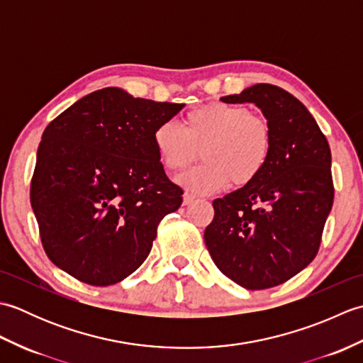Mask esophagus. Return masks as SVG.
<instances>
[{"label":"esophagus","mask_w":363,"mask_h":363,"mask_svg":"<svg viewBox=\"0 0 363 363\" xmlns=\"http://www.w3.org/2000/svg\"><path fill=\"white\" fill-rule=\"evenodd\" d=\"M195 201V196L191 195V194H184V198H182V203H184V206H189V204H191Z\"/></svg>","instance_id":"esophagus-1"}]
</instances>
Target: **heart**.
<instances>
[{
    "mask_svg": "<svg viewBox=\"0 0 363 363\" xmlns=\"http://www.w3.org/2000/svg\"><path fill=\"white\" fill-rule=\"evenodd\" d=\"M157 156L168 172L190 167L201 151L203 164L179 177L191 194L206 195L256 181L268 164L273 148V129L260 113L246 106L209 103L186 113L182 128L173 121L160 123L152 133Z\"/></svg>",
    "mask_w": 363,
    "mask_h": 363,
    "instance_id": "heart-1",
    "label": "heart"
}]
</instances>
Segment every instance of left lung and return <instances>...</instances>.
<instances>
[{"mask_svg": "<svg viewBox=\"0 0 363 363\" xmlns=\"http://www.w3.org/2000/svg\"><path fill=\"white\" fill-rule=\"evenodd\" d=\"M223 103H254L273 129L256 181L212 203L204 230L212 260L248 290L276 287L315 259L334 203L330 148L306 106L284 89L256 84Z\"/></svg>", "mask_w": 363, "mask_h": 363, "instance_id": "8db88e82", "label": "left lung"}]
</instances>
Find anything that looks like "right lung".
<instances>
[{
	"mask_svg": "<svg viewBox=\"0 0 363 363\" xmlns=\"http://www.w3.org/2000/svg\"><path fill=\"white\" fill-rule=\"evenodd\" d=\"M182 107L106 87L46 126L30 206L54 265L106 287L143 264L160 220L182 204L152 143L156 126Z\"/></svg>",
	"mask_w": 363,
	"mask_h": 363,
	"instance_id": "right-lung-1",
	"label": "right lung"
}]
</instances>
